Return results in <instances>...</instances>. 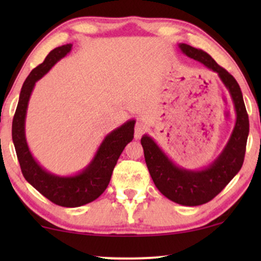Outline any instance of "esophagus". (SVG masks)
Instances as JSON below:
<instances>
[{
    "label": "esophagus",
    "instance_id": "1",
    "mask_svg": "<svg viewBox=\"0 0 261 261\" xmlns=\"http://www.w3.org/2000/svg\"><path fill=\"white\" fill-rule=\"evenodd\" d=\"M146 130V124L142 122V121H138L137 124H135V128H134V138L137 139H140L141 135L145 133Z\"/></svg>",
    "mask_w": 261,
    "mask_h": 261
}]
</instances>
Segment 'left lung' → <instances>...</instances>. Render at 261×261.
<instances>
[{"label": "left lung", "instance_id": "obj_1", "mask_svg": "<svg viewBox=\"0 0 261 261\" xmlns=\"http://www.w3.org/2000/svg\"><path fill=\"white\" fill-rule=\"evenodd\" d=\"M178 47L189 58L217 73L229 92L237 115L233 132L226 146L208 166L199 170L184 169L177 165L153 138L148 134L142 135L141 145L146 165L158 190L174 203L195 206L212 201L240 171L244 164L249 121L241 89L235 78L202 49L183 42L178 44Z\"/></svg>", "mask_w": 261, "mask_h": 261}]
</instances>
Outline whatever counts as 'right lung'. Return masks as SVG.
Segmentation results:
<instances>
[{"label":"right lung","instance_id":"1","mask_svg":"<svg viewBox=\"0 0 261 261\" xmlns=\"http://www.w3.org/2000/svg\"><path fill=\"white\" fill-rule=\"evenodd\" d=\"M71 49L72 44L52 49L44 63L28 74L21 88L19 103L13 119L12 138L24 179L56 204L66 208H76L95 201L108 187L117 159L127 144L133 140L135 120H128L107 134L91 162L78 173L59 176L49 172L39 164L32 154L26 139L28 102L35 83L41 80L60 59L69 55Z\"/></svg>","mask_w":261,"mask_h":261}]
</instances>
